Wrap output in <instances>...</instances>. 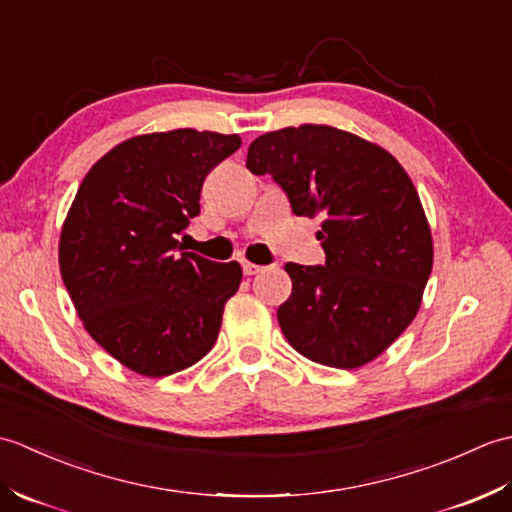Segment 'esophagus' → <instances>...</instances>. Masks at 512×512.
<instances>
[{"label":"esophagus","mask_w":512,"mask_h":512,"mask_svg":"<svg viewBox=\"0 0 512 512\" xmlns=\"http://www.w3.org/2000/svg\"><path fill=\"white\" fill-rule=\"evenodd\" d=\"M242 270H244V275H257V273H262L264 266H257V264H250V262H242Z\"/></svg>","instance_id":"34e87169"}]
</instances>
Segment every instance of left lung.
Returning a JSON list of instances; mask_svg holds the SVG:
<instances>
[{
    "label": "left lung",
    "mask_w": 512,
    "mask_h": 512,
    "mask_svg": "<svg viewBox=\"0 0 512 512\" xmlns=\"http://www.w3.org/2000/svg\"><path fill=\"white\" fill-rule=\"evenodd\" d=\"M246 167L273 176L295 215L323 217L325 264H286L292 295L277 319L288 343L339 369L374 361L416 317L433 266L407 171L383 147L328 125L255 138Z\"/></svg>",
    "instance_id": "left-lung-1"
}]
</instances>
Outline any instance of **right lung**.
Listing matches in <instances>:
<instances>
[{
    "mask_svg": "<svg viewBox=\"0 0 512 512\" xmlns=\"http://www.w3.org/2000/svg\"><path fill=\"white\" fill-rule=\"evenodd\" d=\"M242 145L173 129L129 138L83 178L65 217L59 266L85 330L118 363L169 376L209 354L242 268L182 253L204 178Z\"/></svg>",
    "mask_w": 512,
    "mask_h": 512,
    "instance_id": "right-lung-1",
    "label": "right lung"
}]
</instances>
